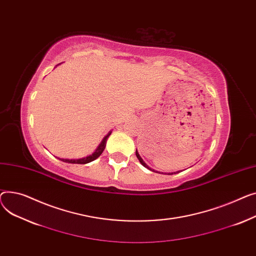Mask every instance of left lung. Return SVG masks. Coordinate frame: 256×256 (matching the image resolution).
<instances>
[{
    "label": "left lung",
    "instance_id": "left-lung-1",
    "mask_svg": "<svg viewBox=\"0 0 256 256\" xmlns=\"http://www.w3.org/2000/svg\"><path fill=\"white\" fill-rule=\"evenodd\" d=\"M135 154H136V157H138V159L140 160V163H142V164L144 165V168H148V170H151V168H150L148 166V165H146V163L144 162V160L142 159V157L140 156V154H138V150H136V152H135Z\"/></svg>",
    "mask_w": 256,
    "mask_h": 256
}]
</instances>
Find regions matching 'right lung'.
Instances as JSON below:
<instances>
[{"instance_id": "1", "label": "right lung", "mask_w": 256, "mask_h": 256, "mask_svg": "<svg viewBox=\"0 0 256 256\" xmlns=\"http://www.w3.org/2000/svg\"><path fill=\"white\" fill-rule=\"evenodd\" d=\"M110 134H112V131H110L108 134L106 135V136H105V138H103V140L101 142V144H99V146L97 148V150H96V151H95L92 155H90V156L84 157V158H82V159H71V160H70V159H61V160L64 161V162L75 163V164H86V163L94 161V160L97 159V158L102 154V152L104 151L105 146H106V140H108V136H110Z\"/></svg>"}]
</instances>
